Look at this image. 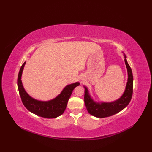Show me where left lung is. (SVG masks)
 <instances>
[{"label": "left lung", "instance_id": "8db88e82", "mask_svg": "<svg viewBox=\"0 0 152 152\" xmlns=\"http://www.w3.org/2000/svg\"><path fill=\"white\" fill-rule=\"evenodd\" d=\"M125 63L128 72V81L124 93L117 101L112 102H102L101 104L96 103L90 97L88 89L85 87L84 102L86 108L91 115L101 118L109 117L120 112L129 104L133 91V76L131 67L126 60L125 56Z\"/></svg>", "mask_w": 152, "mask_h": 152}]
</instances>
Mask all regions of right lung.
I'll return each mask as SVG.
<instances>
[{"label":"right lung","instance_id":"add662e5","mask_svg":"<svg viewBox=\"0 0 152 152\" xmlns=\"http://www.w3.org/2000/svg\"><path fill=\"white\" fill-rule=\"evenodd\" d=\"M25 63L26 62H25L21 66L18 78L19 95L25 108L33 114L44 118H56L63 114L65 110L72 91L76 86L80 85V83L76 82L66 86L61 94L51 101L46 102L37 101L27 94L22 85L21 78Z\"/></svg>","mask_w":152,"mask_h":152}]
</instances>
